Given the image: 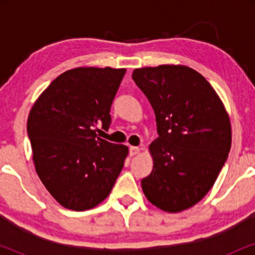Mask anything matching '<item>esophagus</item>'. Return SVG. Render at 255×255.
Returning a JSON list of instances; mask_svg holds the SVG:
<instances>
[{"instance_id": "1", "label": "esophagus", "mask_w": 255, "mask_h": 255, "mask_svg": "<svg viewBox=\"0 0 255 255\" xmlns=\"http://www.w3.org/2000/svg\"><path fill=\"white\" fill-rule=\"evenodd\" d=\"M140 152V148L137 147V146H130V155L133 156Z\"/></svg>"}]
</instances>
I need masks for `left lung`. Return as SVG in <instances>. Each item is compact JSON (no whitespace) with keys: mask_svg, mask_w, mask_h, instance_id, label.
<instances>
[{"mask_svg":"<svg viewBox=\"0 0 255 255\" xmlns=\"http://www.w3.org/2000/svg\"><path fill=\"white\" fill-rule=\"evenodd\" d=\"M132 79L154 110L159 134L142 191L163 211H183L208 194L228 159L230 117L210 83L187 66L137 68Z\"/></svg>","mask_w":255,"mask_h":255,"instance_id":"left-lung-1","label":"left lung"}]
</instances>
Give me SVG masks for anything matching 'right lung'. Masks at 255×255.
I'll return each mask as SVG.
<instances>
[{"label": "right lung", "instance_id": "add662e5", "mask_svg": "<svg viewBox=\"0 0 255 255\" xmlns=\"http://www.w3.org/2000/svg\"><path fill=\"white\" fill-rule=\"evenodd\" d=\"M125 68L78 67L41 93L27 118L36 172L64 208L89 210L110 194L128 148L97 137L108 131Z\"/></svg>", "mask_w": 255, "mask_h": 255}]
</instances>
